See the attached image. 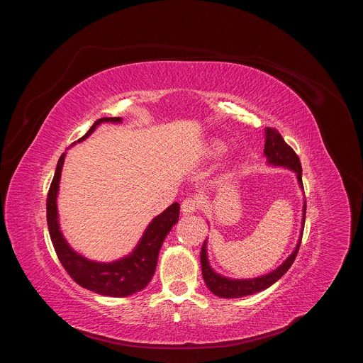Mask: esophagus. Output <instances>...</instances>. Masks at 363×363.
Wrapping results in <instances>:
<instances>
[{"instance_id": "esophagus-1", "label": "esophagus", "mask_w": 363, "mask_h": 363, "mask_svg": "<svg viewBox=\"0 0 363 363\" xmlns=\"http://www.w3.org/2000/svg\"><path fill=\"white\" fill-rule=\"evenodd\" d=\"M199 203H201V201H199L198 196H188V198H185L182 201V205H181L182 213L184 214H194V213H196V210L199 208Z\"/></svg>"}]
</instances>
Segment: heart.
I'll return each mask as SVG.
<instances>
[{
    "mask_svg": "<svg viewBox=\"0 0 363 363\" xmlns=\"http://www.w3.org/2000/svg\"><path fill=\"white\" fill-rule=\"evenodd\" d=\"M220 152H223V146L217 143V145L214 146V153H220Z\"/></svg>",
    "mask_w": 363,
    "mask_h": 363,
    "instance_id": "heart-1",
    "label": "heart"
}]
</instances>
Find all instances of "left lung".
I'll list each match as a JSON object with an SVG mask.
<instances>
[{
    "instance_id": "8db88e82",
    "label": "left lung",
    "mask_w": 363,
    "mask_h": 363,
    "mask_svg": "<svg viewBox=\"0 0 363 363\" xmlns=\"http://www.w3.org/2000/svg\"><path fill=\"white\" fill-rule=\"evenodd\" d=\"M266 143H264V157L267 158V164L272 167H283L296 174L298 186L303 189V181H301V164L300 160L296 155V152L284 142L281 135L272 128H266ZM304 194V191H303ZM303 216H301V230L300 237L296 244V248L293 252L286 258L283 264H280L276 270L258 276L254 279H230L225 276H221L217 273L208 262V252H206V240L203 241L202 250H201V267H202V277L206 284L216 296L223 298H238L244 296H250L258 291H263L272 284H274L277 280H280L287 270L291 267L294 258L297 255L303 230H304V220H306V201L303 202Z\"/></svg>"
}]
</instances>
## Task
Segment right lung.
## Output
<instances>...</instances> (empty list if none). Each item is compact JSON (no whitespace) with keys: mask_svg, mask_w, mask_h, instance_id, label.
Segmentation results:
<instances>
[{"mask_svg":"<svg viewBox=\"0 0 363 363\" xmlns=\"http://www.w3.org/2000/svg\"><path fill=\"white\" fill-rule=\"evenodd\" d=\"M101 123H122V118H101L96 121L89 132L77 142L87 139ZM65 158L66 152L57 162L56 174L47 195V225L60 263L79 286L101 296L126 297L143 290L157 269L160 250L165 237L179 220V203L174 202L164 213L155 217L128 255L111 263L89 260L70 247L60 230L57 195Z\"/></svg>","mask_w":363,"mask_h":363,"instance_id":"obj_1","label":"right lung"}]
</instances>
